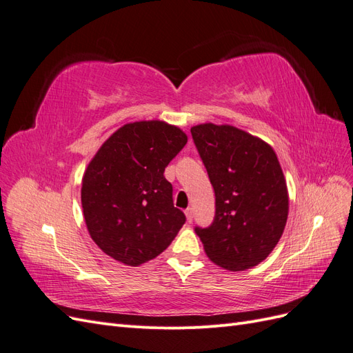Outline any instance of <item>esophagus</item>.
<instances>
[{"instance_id": "1", "label": "esophagus", "mask_w": 353, "mask_h": 353, "mask_svg": "<svg viewBox=\"0 0 353 353\" xmlns=\"http://www.w3.org/2000/svg\"><path fill=\"white\" fill-rule=\"evenodd\" d=\"M185 216H187V221H188L190 223L193 222V218H194V212H193V209L188 208V209L185 210Z\"/></svg>"}]
</instances>
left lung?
Listing matches in <instances>:
<instances>
[{
  "label": "left lung",
  "mask_w": 353,
  "mask_h": 353,
  "mask_svg": "<svg viewBox=\"0 0 353 353\" xmlns=\"http://www.w3.org/2000/svg\"><path fill=\"white\" fill-rule=\"evenodd\" d=\"M194 144L215 190V219L196 228L209 259L228 271H244L268 258L288 215L283 169L272 147L231 125L191 128Z\"/></svg>",
  "instance_id": "left-lung-1"
}]
</instances>
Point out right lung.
Masks as SVG:
<instances>
[{"instance_id":"add662e5","label":"right lung","mask_w":353,"mask_h":353,"mask_svg":"<svg viewBox=\"0 0 353 353\" xmlns=\"http://www.w3.org/2000/svg\"><path fill=\"white\" fill-rule=\"evenodd\" d=\"M187 140L163 121L132 122L91 159L82 176L83 218L94 243L114 261L138 266L154 259L184 225L163 172Z\"/></svg>"}]
</instances>
